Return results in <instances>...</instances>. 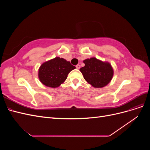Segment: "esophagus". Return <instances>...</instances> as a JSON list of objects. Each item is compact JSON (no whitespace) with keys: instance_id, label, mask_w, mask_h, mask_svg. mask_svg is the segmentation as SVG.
Instances as JSON below:
<instances>
[{"instance_id":"1","label":"esophagus","mask_w":150,"mask_h":150,"mask_svg":"<svg viewBox=\"0 0 150 150\" xmlns=\"http://www.w3.org/2000/svg\"><path fill=\"white\" fill-rule=\"evenodd\" d=\"M76 67L77 69H80L81 66H80L79 64H78V65H76Z\"/></svg>"}]
</instances>
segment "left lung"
I'll use <instances>...</instances> for the list:
<instances>
[{"mask_svg": "<svg viewBox=\"0 0 150 150\" xmlns=\"http://www.w3.org/2000/svg\"><path fill=\"white\" fill-rule=\"evenodd\" d=\"M85 66L80 69L84 79L93 87L101 88L106 86L112 78V67L109 62H103L95 57L83 61Z\"/></svg>", "mask_w": 150, "mask_h": 150, "instance_id": "left-lung-1", "label": "left lung"}]
</instances>
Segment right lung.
Listing matches in <instances>:
<instances>
[{"label":"right lung","instance_id":"1","mask_svg":"<svg viewBox=\"0 0 150 150\" xmlns=\"http://www.w3.org/2000/svg\"><path fill=\"white\" fill-rule=\"evenodd\" d=\"M75 68L69 61L57 57L44 62L40 66L38 76L40 82L45 86L57 88L64 82L68 74Z\"/></svg>","mask_w":150,"mask_h":150}]
</instances>
